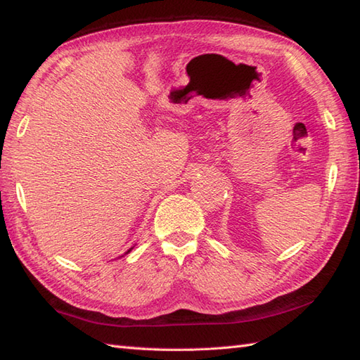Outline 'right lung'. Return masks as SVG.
Segmentation results:
<instances>
[{
	"mask_svg": "<svg viewBox=\"0 0 360 360\" xmlns=\"http://www.w3.org/2000/svg\"><path fill=\"white\" fill-rule=\"evenodd\" d=\"M129 250H131V249H129ZM129 250H128V252H129Z\"/></svg>",
	"mask_w": 360,
	"mask_h": 360,
	"instance_id": "add662e5",
	"label": "right lung"
}]
</instances>
